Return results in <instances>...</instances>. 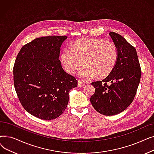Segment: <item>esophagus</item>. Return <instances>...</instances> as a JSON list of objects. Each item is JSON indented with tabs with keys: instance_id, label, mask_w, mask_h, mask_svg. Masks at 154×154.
<instances>
[{
	"instance_id": "1",
	"label": "esophagus",
	"mask_w": 154,
	"mask_h": 154,
	"mask_svg": "<svg viewBox=\"0 0 154 154\" xmlns=\"http://www.w3.org/2000/svg\"><path fill=\"white\" fill-rule=\"evenodd\" d=\"M85 85V82L80 81V80H79L78 81V87H82Z\"/></svg>"
}]
</instances>
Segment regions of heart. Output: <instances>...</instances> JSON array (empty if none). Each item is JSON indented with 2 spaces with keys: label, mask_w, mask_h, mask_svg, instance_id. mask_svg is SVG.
I'll list each match as a JSON object with an SVG mask.
<instances>
[{
  "label": "heart",
  "mask_w": 154,
  "mask_h": 154,
  "mask_svg": "<svg viewBox=\"0 0 154 154\" xmlns=\"http://www.w3.org/2000/svg\"><path fill=\"white\" fill-rule=\"evenodd\" d=\"M119 57L118 48L112 41L103 39H85L72 45L71 49L65 50L61 60L66 70L73 74L82 66L79 75L89 79L107 76L115 67Z\"/></svg>",
  "instance_id": "1"
}]
</instances>
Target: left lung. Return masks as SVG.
Masks as SVG:
<instances>
[{
  "label": "left lung",
  "mask_w": 154,
  "mask_h": 154,
  "mask_svg": "<svg viewBox=\"0 0 154 154\" xmlns=\"http://www.w3.org/2000/svg\"><path fill=\"white\" fill-rule=\"evenodd\" d=\"M109 35L118 48V60L107 77L91 83L95 91L91 97L94 108L100 114L109 116L118 114L130 106L141 77L135 47L114 32H110Z\"/></svg>",
  "instance_id": "left-lung-1"
}]
</instances>
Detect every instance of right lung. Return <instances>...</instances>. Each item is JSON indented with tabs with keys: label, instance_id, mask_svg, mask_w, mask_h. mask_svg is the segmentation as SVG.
<instances>
[{
	"label": "right lung",
	"instance_id": "right-lung-1",
	"mask_svg": "<svg viewBox=\"0 0 154 154\" xmlns=\"http://www.w3.org/2000/svg\"><path fill=\"white\" fill-rule=\"evenodd\" d=\"M67 36L37 38L24 45L13 69L14 87L22 106L29 114L50 120L62 114L69 94L77 87L75 77L65 72L59 59Z\"/></svg>",
	"mask_w": 154,
	"mask_h": 154
}]
</instances>
